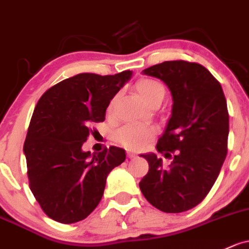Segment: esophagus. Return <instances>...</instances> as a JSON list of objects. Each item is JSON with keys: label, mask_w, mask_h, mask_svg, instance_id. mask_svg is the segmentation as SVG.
Returning a JSON list of instances; mask_svg holds the SVG:
<instances>
[{"label": "esophagus", "mask_w": 249, "mask_h": 249, "mask_svg": "<svg viewBox=\"0 0 249 249\" xmlns=\"http://www.w3.org/2000/svg\"><path fill=\"white\" fill-rule=\"evenodd\" d=\"M127 156H128V158H129V159H133V158L138 157V156H136V154L134 153V152H128Z\"/></svg>", "instance_id": "1"}]
</instances>
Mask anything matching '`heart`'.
<instances>
[{"mask_svg": "<svg viewBox=\"0 0 249 249\" xmlns=\"http://www.w3.org/2000/svg\"><path fill=\"white\" fill-rule=\"evenodd\" d=\"M135 89L141 100L147 104L153 102L157 98H164L165 95L164 85L158 81L149 78H143L136 82ZM115 100L116 98H114L110 104H109V110L113 109ZM154 133H156V130L151 125L128 124L116 130L115 139H116V141L120 145L127 147V148L141 149L151 140Z\"/></svg>", "mask_w": 249, "mask_h": 249, "instance_id": "b5f03b06", "label": "heart"}]
</instances>
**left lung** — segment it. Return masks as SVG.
Here are the masks:
<instances>
[{
    "instance_id": "8db88e82",
    "label": "left lung",
    "mask_w": 249,
    "mask_h": 249,
    "mask_svg": "<svg viewBox=\"0 0 249 249\" xmlns=\"http://www.w3.org/2000/svg\"><path fill=\"white\" fill-rule=\"evenodd\" d=\"M143 74L166 84L172 109L157 154H142L149 170L139 183L145 198L164 213H183L199 204L217 179L227 156L229 115L221 84L204 66L185 60L164 61ZM173 153L175 156H171Z\"/></svg>"
}]
</instances>
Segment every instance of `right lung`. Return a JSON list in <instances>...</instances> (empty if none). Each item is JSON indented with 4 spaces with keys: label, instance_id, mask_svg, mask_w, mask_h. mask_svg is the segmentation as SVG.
<instances>
[{
    "label": "right lung",
    "instance_id": "right-lung-1",
    "mask_svg": "<svg viewBox=\"0 0 249 249\" xmlns=\"http://www.w3.org/2000/svg\"><path fill=\"white\" fill-rule=\"evenodd\" d=\"M132 71L113 76L79 73L47 90L36 104L23 153L29 188L52 220L76 223L101 202L107 177L125 160L124 149L83 151L93 122H103L114 96Z\"/></svg>",
    "mask_w": 249,
    "mask_h": 249
}]
</instances>
